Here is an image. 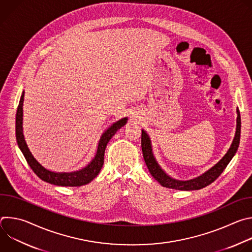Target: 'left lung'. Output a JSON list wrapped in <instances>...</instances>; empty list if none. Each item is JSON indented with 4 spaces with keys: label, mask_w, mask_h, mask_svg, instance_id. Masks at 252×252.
<instances>
[{
    "label": "left lung",
    "mask_w": 252,
    "mask_h": 252,
    "mask_svg": "<svg viewBox=\"0 0 252 252\" xmlns=\"http://www.w3.org/2000/svg\"><path fill=\"white\" fill-rule=\"evenodd\" d=\"M237 118H236V130L233 137V140L230 145V148L226 152V154L222 157V158L211 166L208 170L203 172L197 177L189 179V181H181V179H176L168 175L158 164L157 161L154 153H153V146L150 135L145 129H141V150L143 159L146 161V164L158 183L160 184L163 188L178 189V190H197L207 187L208 185L212 184L215 179H217L224 168L227 166L229 161L232 159L234 155L237 152L239 140H240V128H241V121H240V113L239 110H236Z\"/></svg>",
    "instance_id": "left-lung-1"
}]
</instances>
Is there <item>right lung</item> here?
<instances>
[{
	"label": "right lung",
	"mask_w": 252,
	"mask_h": 252,
	"mask_svg": "<svg viewBox=\"0 0 252 252\" xmlns=\"http://www.w3.org/2000/svg\"><path fill=\"white\" fill-rule=\"evenodd\" d=\"M24 96L25 92L23 91L20 102L18 105L17 115H16V138L18 146L24 155L28 164L32 169V171L37 174L42 181L49 183L54 186L59 187H82L91 183L93 179L99 173L102 164H103V157L104 151L106 148L107 142L115 135V133L123 127L126 122L127 117L123 118L116 123H114L109 128L105 129L97 143L96 153L94 158L83 168L75 171H68V172H58L53 171L46 168L42 165L37 159L34 158L32 154L31 153L23 132V103H24Z\"/></svg>",
	"instance_id": "add662e5"
}]
</instances>
